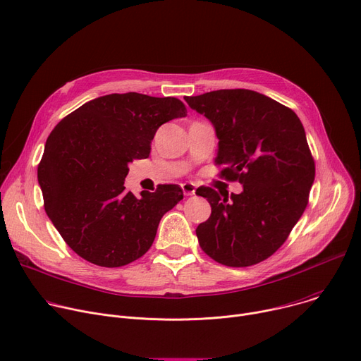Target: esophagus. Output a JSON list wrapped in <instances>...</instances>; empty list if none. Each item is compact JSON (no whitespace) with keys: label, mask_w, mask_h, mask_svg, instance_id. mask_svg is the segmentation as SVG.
<instances>
[{"label":"esophagus","mask_w":361,"mask_h":361,"mask_svg":"<svg viewBox=\"0 0 361 361\" xmlns=\"http://www.w3.org/2000/svg\"><path fill=\"white\" fill-rule=\"evenodd\" d=\"M181 188L185 196H193L196 192V185L193 183H183Z\"/></svg>","instance_id":"obj_1"}]
</instances>
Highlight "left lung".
<instances>
[{
	"instance_id": "left-lung-1",
	"label": "left lung",
	"mask_w": 361,
	"mask_h": 361,
	"mask_svg": "<svg viewBox=\"0 0 361 361\" xmlns=\"http://www.w3.org/2000/svg\"><path fill=\"white\" fill-rule=\"evenodd\" d=\"M184 99L215 127L221 176L243 184L240 195L199 192L212 207L196 228L200 247L225 267H252L281 247L309 203L314 161L305 127L293 109L249 89Z\"/></svg>"
}]
</instances>
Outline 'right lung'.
Instances as JSON below:
<instances>
[{"label":"right lung","mask_w":361,"mask_h":361,"mask_svg":"<svg viewBox=\"0 0 361 361\" xmlns=\"http://www.w3.org/2000/svg\"><path fill=\"white\" fill-rule=\"evenodd\" d=\"M187 116L177 98L128 92L92 99L68 114L37 165L45 212L68 247L104 268L142 257L161 218L183 199L177 184L136 197L126 192L128 164L145 159L157 130Z\"/></svg>","instance_id":"1"}]
</instances>
